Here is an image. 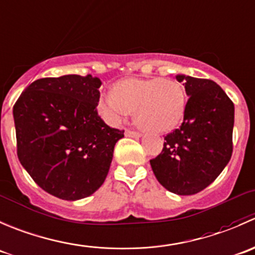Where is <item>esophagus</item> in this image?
<instances>
[{"instance_id": "1", "label": "esophagus", "mask_w": 255, "mask_h": 255, "mask_svg": "<svg viewBox=\"0 0 255 255\" xmlns=\"http://www.w3.org/2000/svg\"><path fill=\"white\" fill-rule=\"evenodd\" d=\"M125 135L128 136V137H141V136H142V133L137 132V131L127 130V131H125Z\"/></svg>"}]
</instances>
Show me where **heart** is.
Here are the masks:
<instances>
[{"label": "heart", "mask_w": 255, "mask_h": 255, "mask_svg": "<svg viewBox=\"0 0 255 255\" xmlns=\"http://www.w3.org/2000/svg\"><path fill=\"white\" fill-rule=\"evenodd\" d=\"M186 108V95L177 82L162 78H130L118 82L113 93L99 102L100 114L112 124H119L135 110L140 128L162 132L180 123Z\"/></svg>", "instance_id": "1"}]
</instances>
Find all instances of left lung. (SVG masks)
Listing matches in <instances>:
<instances>
[{
    "mask_svg": "<svg viewBox=\"0 0 255 255\" xmlns=\"http://www.w3.org/2000/svg\"><path fill=\"white\" fill-rule=\"evenodd\" d=\"M188 100L181 127L165 136L163 148L150 160L158 182L180 196L195 195L216 180L229 162L234 105L210 79L176 75Z\"/></svg>",
    "mask_w": 255,
    "mask_h": 255,
    "instance_id": "obj_1",
    "label": "left lung"
}]
</instances>
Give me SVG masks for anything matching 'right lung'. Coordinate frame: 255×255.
Listing matches in <instances>:
<instances>
[{"instance_id":"add662e5","label":"right lung","mask_w":255,"mask_h":255,"mask_svg":"<svg viewBox=\"0 0 255 255\" xmlns=\"http://www.w3.org/2000/svg\"><path fill=\"white\" fill-rule=\"evenodd\" d=\"M99 78H42L13 107L17 155L34 182L65 201L93 195L109 172L114 146L124 130L98 115Z\"/></svg>"}]
</instances>
